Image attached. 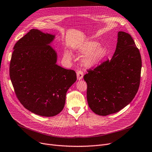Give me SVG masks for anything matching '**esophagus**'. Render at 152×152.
Masks as SVG:
<instances>
[{"label":"esophagus","mask_w":152,"mask_h":152,"mask_svg":"<svg viewBox=\"0 0 152 152\" xmlns=\"http://www.w3.org/2000/svg\"><path fill=\"white\" fill-rule=\"evenodd\" d=\"M77 79L78 80H82L83 77V72L81 70H78L77 72Z\"/></svg>","instance_id":"1"}]
</instances>
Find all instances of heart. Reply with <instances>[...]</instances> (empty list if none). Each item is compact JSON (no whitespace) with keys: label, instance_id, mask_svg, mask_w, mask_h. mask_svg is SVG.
Returning a JSON list of instances; mask_svg holds the SVG:
<instances>
[{"label":"heart","instance_id":"heart-1","mask_svg":"<svg viewBox=\"0 0 152 152\" xmlns=\"http://www.w3.org/2000/svg\"><path fill=\"white\" fill-rule=\"evenodd\" d=\"M78 53L86 54L83 59V64L87 67H94L99 64L107 56V49L94 40H88L80 45L77 48ZM65 57L67 58L72 57L69 51L65 52Z\"/></svg>","mask_w":152,"mask_h":152}]
</instances>
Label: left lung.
<instances>
[{
	"label": "left lung",
	"mask_w": 152,
	"mask_h": 152,
	"mask_svg": "<svg viewBox=\"0 0 152 152\" xmlns=\"http://www.w3.org/2000/svg\"><path fill=\"white\" fill-rule=\"evenodd\" d=\"M141 69V56L134 40L128 33L118 32L112 59L90 69L83 77L91 110L106 116L129 105L138 92Z\"/></svg>",
	"instance_id": "left-lung-1"
}]
</instances>
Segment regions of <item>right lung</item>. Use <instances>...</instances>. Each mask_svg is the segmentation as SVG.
<instances>
[{
    "label": "right lung",
    "instance_id": "1",
    "mask_svg": "<svg viewBox=\"0 0 152 152\" xmlns=\"http://www.w3.org/2000/svg\"><path fill=\"white\" fill-rule=\"evenodd\" d=\"M55 35L32 29L17 42L10 63V78L17 99L28 110L53 117L65 105L66 94L77 80L74 70L58 65L50 45Z\"/></svg>",
    "mask_w": 152,
    "mask_h": 152
}]
</instances>
